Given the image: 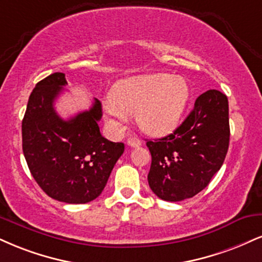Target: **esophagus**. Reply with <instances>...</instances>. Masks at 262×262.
<instances>
[{"label":"esophagus","instance_id":"34e87169","mask_svg":"<svg viewBox=\"0 0 262 262\" xmlns=\"http://www.w3.org/2000/svg\"><path fill=\"white\" fill-rule=\"evenodd\" d=\"M127 144L129 145L130 147H138L141 145V140L139 138H135V137H130L129 139L127 140Z\"/></svg>","mask_w":262,"mask_h":262}]
</instances>
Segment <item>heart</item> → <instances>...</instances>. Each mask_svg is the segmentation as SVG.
I'll return each instance as SVG.
<instances>
[{"label": "heart", "mask_w": 262, "mask_h": 262, "mask_svg": "<svg viewBox=\"0 0 262 262\" xmlns=\"http://www.w3.org/2000/svg\"><path fill=\"white\" fill-rule=\"evenodd\" d=\"M188 83L169 74H147L119 80L105 112L112 124L137 113L139 127L152 135H165L177 127L189 100Z\"/></svg>", "instance_id": "b5f03b06"}]
</instances>
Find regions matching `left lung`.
<instances>
[{
	"label": "left lung",
	"instance_id": "obj_1",
	"mask_svg": "<svg viewBox=\"0 0 262 262\" xmlns=\"http://www.w3.org/2000/svg\"><path fill=\"white\" fill-rule=\"evenodd\" d=\"M229 145L228 99L207 90L172 134L149 140L151 157L147 181L160 199L182 201L209 185L221 168Z\"/></svg>",
	"mask_w": 262,
	"mask_h": 262
}]
</instances>
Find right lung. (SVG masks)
I'll use <instances>...</instances> for the list:
<instances>
[{"instance_id":"obj_1","label":"right lung","mask_w":262,"mask_h":262,"mask_svg":"<svg viewBox=\"0 0 262 262\" xmlns=\"http://www.w3.org/2000/svg\"><path fill=\"white\" fill-rule=\"evenodd\" d=\"M64 85V74L53 73L34 88L21 122L23 154L31 176L50 198L86 204L102 193L124 144L101 135L97 99L88 111L67 121L59 117L53 102Z\"/></svg>"}]
</instances>
